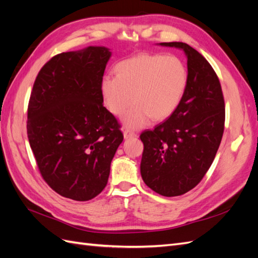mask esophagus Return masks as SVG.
I'll list each match as a JSON object with an SVG mask.
<instances>
[{
	"label": "esophagus",
	"mask_w": 258,
	"mask_h": 258,
	"mask_svg": "<svg viewBox=\"0 0 258 258\" xmlns=\"http://www.w3.org/2000/svg\"><path fill=\"white\" fill-rule=\"evenodd\" d=\"M123 135H124L125 140H127V138H132V137H136V136H137L133 131H130V130H125V131L123 132Z\"/></svg>",
	"instance_id": "obj_1"
}]
</instances>
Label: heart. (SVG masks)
I'll use <instances>...</instances> for the list:
<instances>
[{
	"label": "heart",
	"mask_w": 258,
	"mask_h": 258,
	"mask_svg": "<svg viewBox=\"0 0 258 258\" xmlns=\"http://www.w3.org/2000/svg\"><path fill=\"white\" fill-rule=\"evenodd\" d=\"M116 76L102 78L101 92L111 113L120 115L128 128H142L161 121L179 107L187 84L186 66L177 56L142 53L118 62Z\"/></svg>",
	"instance_id": "b5f03b06"
}]
</instances>
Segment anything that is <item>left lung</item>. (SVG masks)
<instances>
[{
  "label": "left lung",
  "mask_w": 258,
  "mask_h": 258,
  "mask_svg": "<svg viewBox=\"0 0 258 258\" xmlns=\"http://www.w3.org/2000/svg\"><path fill=\"white\" fill-rule=\"evenodd\" d=\"M187 57V84L179 107L153 131H144L141 174L156 193L185 194L213 163L224 130V100L219 78L200 52L183 42H161Z\"/></svg>",
  "instance_id": "1"
}]
</instances>
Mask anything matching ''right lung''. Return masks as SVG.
Listing matches in <instances>:
<instances>
[{"mask_svg":"<svg viewBox=\"0 0 258 258\" xmlns=\"http://www.w3.org/2000/svg\"><path fill=\"white\" fill-rule=\"evenodd\" d=\"M110 49L63 52L43 65L28 104L27 134L37 166L57 194L85 202L102 192L123 142L103 107L101 82Z\"/></svg>","mask_w":258,"mask_h":258,"instance_id":"obj_1","label":"right lung"}]
</instances>
